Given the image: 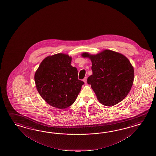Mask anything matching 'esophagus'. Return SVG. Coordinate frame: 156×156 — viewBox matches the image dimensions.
I'll list each match as a JSON object with an SVG mask.
<instances>
[{"label": "esophagus", "instance_id": "obj_1", "mask_svg": "<svg viewBox=\"0 0 156 156\" xmlns=\"http://www.w3.org/2000/svg\"><path fill=\"white\" fill-rule=\"evenodd\" d=\"M83 82H85V83L87 82V77H85V78L83 80Z\"/></svg>", "mask_w": 156, "mask_h": 156}]
</instances>
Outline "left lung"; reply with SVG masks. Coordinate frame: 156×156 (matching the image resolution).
Here are the masks:
<instances>
[{"instance_id":"left-lung-1","label":"left lung","mask_w":156,"mask_h":156,"mask_svg":"<svg viewBox=\"0 0 156 156\" xmlns=\"http://www.w3.org/2000/svg\"><path fill=\"white\" fill-rule=\"evenodd\" d=\"M82 57L92 62L93 74L87 78L99 102L108 106L118 104L132 88L134 71L131 63L122 54L105 50L96 55L83 52Z\"/></svg>"}]
</instances>
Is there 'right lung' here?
Masks as SVG:
<instances>
[{
    "instance_id": "right-lung-1",
    "label": "right lung",
    "mask_w": 156,
    "mask_h": 156,
    "mask_svg": "<svg viewBox=\"0 0 156 156\" xmlns=\"http://www.w3.org/2000/svg\"><path fill=\"white\" fill-rule=\"evenodd\" d=\"M71 57L58 53L45 58L35 73L38 93L47 104L63 109L76 101L84 82L78 80V70L71 65Z\"/></svg>"
}]
</instances>
